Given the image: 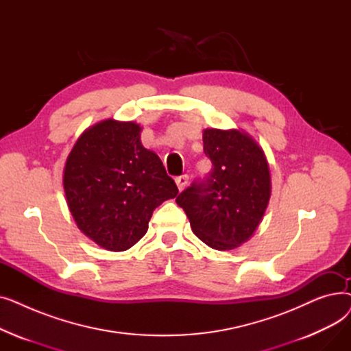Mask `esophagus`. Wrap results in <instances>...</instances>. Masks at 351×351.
I'll list each match as a JSON object with an SVG mask.
<instances>
[{
    "label": "esophagus",
    "instance_id": "obj_1",
    "mask_svg": "<svg viewBox=\"0 0 351 351\" xmlns=\"http://www.w3.org/2000/svg\"><path fill=\"white\" fill-rule=\"evenodd\" d=\"M188 183H189V176L188 175H182L179 178H176V186L180 192L188 186Z\"/></svg>",
    "mask_w": 351,
    "mask_h": 351
}]
</instances>
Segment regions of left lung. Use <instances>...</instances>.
I'll list each match as a JSON object with an SVG mask.
<instances>
[{
    "mask_svg": "<svg viewBox=\"0 0 351 351\" xmlns=\"http://www.w3.org/2000/svg\"><path fill=\"white\" fill-rule=\"evenodd\" d=\"M204 151L209 176L183 191L176 204L193 233L216 250H233L261 225L271 195L269 163L262 146L242 129L206 128Z\"/></svg>",
    "mask_w": 351,
    "mask_h": 351,
    "instance_id": "8db88e82",
    "label": "left lung"
}]
</instances>
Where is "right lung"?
I'll return each instance as SVG.
<instances>
[{"label": "right lung", "mask_w": 351, "mask_h": 351, "mask_svg": "<svg viewBox=\"0 0 351 351\" xmlns=\"http://www.w3.org/2000/svg\"><path fill=\"white\" fill-rule=\"evenodd\" d=\"M141 132L134 121H101L85 129L65 162L62 185L73 220L110 252L138 243L155 208L178 195L159 156L143 147Z\"/></svg>", "instance_id": "add662e5"}]
</instances>
